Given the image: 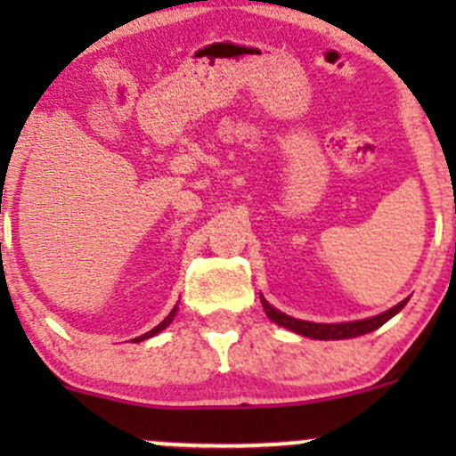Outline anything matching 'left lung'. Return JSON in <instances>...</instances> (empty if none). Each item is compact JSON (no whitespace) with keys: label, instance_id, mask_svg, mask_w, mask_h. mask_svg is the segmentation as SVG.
<instances>
[{"label":"left lung","instance_id":"left-lung-1","mask_svg":"<svg viewBox=\"0 0 456 456\" xmlns=\"http://www.w3.org/2000/svg\"><path fill=\"white\" fill-rule=\"evenodd\" d=\"M410 300V297H407ZM407 300L399 302L396 306H392L390 311L381 313V315L369 317V319H360V322H347V323H315V322H302V319L289 317L285 313L276 311L274 306L261 296V305H264L265 315H268L272 322L279 323V326L291 330V332L302 334V337L308 338H317V341H341V338H354V337H362L366 332H373L379 326H384L388 319H392L396 313L401 311L403 306L407 305Z\"/></svg>","mask_w":456,"mask_h":456}]
</instances>
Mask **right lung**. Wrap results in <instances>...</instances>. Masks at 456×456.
I'll use <instances>...</instances> for the list:
<instances>
[{
    "instance_id": "right-lung-1",
    "label": "right lung",
    "mask_w": 456,
    "mask_h": 456,
    "mask_svg": "<svg viewBox=\"0 0 456 456\" xmlns=\"http://www.w3.org/2000/svg\"><path fill=\"white\" fill-rule=\"evenodd\" d=\"M175 313H177V306H174V311L169 313V315H167L165 319H162V322L159 323V326H156L154 330H150V332H145V334H141V337H137V338H133L134 343H139V341H145V338H150V337H154V334H159L160 330H165L167 326H169L171 322H174V317H175Z\"/></svg>"
}]
</instances>
